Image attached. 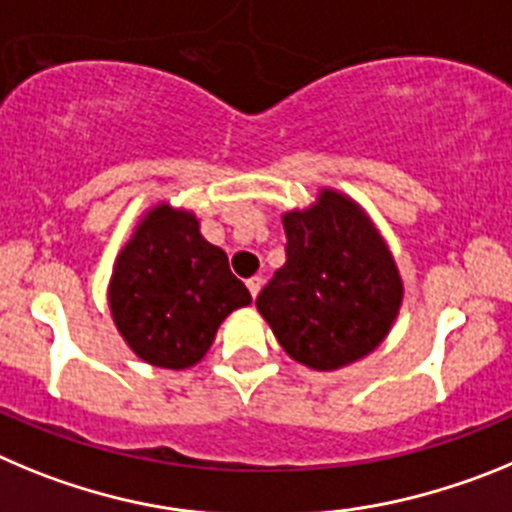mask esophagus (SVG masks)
<instances>
[{
	"label": "esophagus",
	"mask_w": 512,
	"mask_h": 512,
	"mask_svg": "<svg viewBox=\"0 0 512 512\" xmlns=\"http://www.w3.org/2000/svg\"><path fill=\"white\" fill-rule=\"evenodd\" d=\"M260 288H262V278H260V275H252V278H247V290H250L252 298H257Z\"/></svg>",
	"instance_id": "34e87169"
}]
</instances>
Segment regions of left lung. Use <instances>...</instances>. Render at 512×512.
I'll return each instance as SVG.
<instances>
[{
    "label": "left lung",
    "mask_w": 512,
    "mask_h": 512,
    "mask_svg": "<svg viewBox=\"0 0 512 512\" xmlns=\"http://www.w3.org/2000/svg\"><path fill=\"white\" fill-rule=\"evenodd\" d=\"M283 227L285 265L260 290L257 311L301 365L357 362L385 339L403 298L388 247L362 209L334 191L285 214Z\"/></svg>",
    "instance_id": "1"
}]
</instances>
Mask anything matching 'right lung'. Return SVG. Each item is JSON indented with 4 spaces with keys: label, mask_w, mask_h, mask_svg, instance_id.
I'll use <instances>...</instances> for the list:
<instances>
[{
    "label": "right lung",
    "mask_w": 512,
    "mask_h": 512,
    "mask_svg": "<svg viewBox=\"0 0 512 512\" xmlns=\"http://www.w3.org/2000/svg\"><path fill=\"white\" fill-rule=\"evenodd\" d=\"M252 301L196 216L155 206L119 252L109 306L132 352L155 367L196 365L229 313Z\"/></svg>",
    "instance_id": "obj_1"
}]
</instances>
